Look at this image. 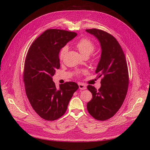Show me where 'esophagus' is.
I'll list each match as a JSON object with an SVG mask.
<instances>
[{
	"label": "esophagus",
	"mask_w": 150,
	"mask_h": 150,
	"mask_svg": "<svg viewBox=\"0 0 150 150\" xmlns=\"http://www.w3.org/2000/svg\"><path fill=\"white\" fill-rule=\"evenodd\" d=\"M79 85V89H81V90H84V89H86V86L82 84V83H79L78 84Z\"/></svg>",
	"instance_id": "esophagus-1"
}]
</instances>
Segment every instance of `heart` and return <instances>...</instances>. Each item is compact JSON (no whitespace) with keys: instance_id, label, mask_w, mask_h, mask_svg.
I'll list each match as a JSON object with an SVG mask.
<instances>
[{"instance_id":"1","label":"heart","mask_w":150,"mask_h":150,"mask_svg":"<svg viewBox=\"0 0 150 150\" xmlns=\"http://www.w3.org/2000/svg\"><path fill=\"white\" fill-rule=\"evenodd\" d=\"M76 46L84 57L89 56L91 54L94 52L95 47H96L94 44L91 40L87 38H83L78 40L76 44ZM67 51L68 47L67 46H64L61 49L59 54V57L61 59L64 58V56ZM83 72H84V71H79L78 72V74L83 73Z\"/></svg>"}]
</instances>
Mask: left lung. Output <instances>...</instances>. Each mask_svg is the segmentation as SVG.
<instances>
[{"instance_id": "left-lung-1", "label": "left lung", "mask_w": 150, "mask_h": 150, "mask_svg": "<svg viewBox=\"0 0 150 150\" xmlns=\"http://www.w3.org/2000/svg\"><path fill=\"white\" fill-rule=\"evenodd\" d=\"M86 31L100 43L101 58L95 72L98 78L102 77L98 90L88 86L93 98L87 103V109L94 118L104 121L114 116L124 102L129 84L128 65L123 51L112 35L97 29Z\"/></svg>"}]
</instances>
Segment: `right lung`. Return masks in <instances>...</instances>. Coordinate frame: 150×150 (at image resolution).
<instances>
[{"label": "right lung", "mask_w": 150, "mask_h": 150, "mask_svg": "<svg viewBox=\"0 0 150 150\" xmlns=\"http://www.w3.org/2000/svg\"><path fill=\"white\" fill-rule=\"evenodd\" d=\"M76 35L74 32L47 29L34 40L27 54L23 76L25 93L34 110L46 120H56L64 115L79 88L74 82H66L57 89L52 81L60 67L61 49Z\"/></svg>", "instance_id": "1"}]
</instances>
